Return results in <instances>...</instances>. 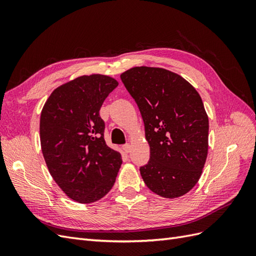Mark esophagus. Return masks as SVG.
<instances>
[{
	"mask_svg": "<svg viewBox=\"0 0 256 256\" xmlns=\"http://www.w3.org/2000/svg\"><path fill=\"white\" fill-rule=\"evenodd\" d=\"M122 150H124V152H127V154H128V152H130V145H129V144H126V145H124V146H122Z\"/></svg>",
	"mask_w": 256,
	"mask_h": 256,
	"instance_id": "1",
	"label": "esophagus"
}]
</instances>
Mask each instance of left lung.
I'll use <instances>...</instances> for the list:
<instances>
[{"instance_id":"left-lung-1","label":"left lung","mask_w":256,"mask_h":256,"mask_svg":"<svg viewBox=\"0 0 256 256\" xmlns=\"http://www.w3.org/2000/svg\"><path fill=\"white\" fill-rule=\"evenodd\" d=\"M120 79L142 115L150 159L140 168L150 191L184 196L198 184L208 154V115L198 90L159 67H132Z\"/></svg>"}]
</instances>
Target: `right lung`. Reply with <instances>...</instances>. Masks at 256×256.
I'll list each match as a JSON object with an SVG mask.
<instances>
[{
  "label": "right lung",
  "instance_id": "obj_1",
  "mask_svg": "<svg viewBox=\"0 0 256 256\" xmlns=\"http://www.w3.org/2000/svg\"><path fill=\"white\" fill-rule=\"evenodd\" d=\"M118 85L109 76H81L60 85L44 104L40 145L52 178L81 204L102 198L115 182L122 154L104 141L99 110Z\"/></svg>",
  "mask_w": 256,
  "mask_h": 256
}]
</instances>
